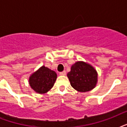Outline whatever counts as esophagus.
<instances>
[{"label":"esophagus","mask_w":127,"mask_h":127,"mask_svg":"<svg viewBox=\"0 0 127 127\" xmlns=\"http://www.w3.org/2000/svg\"><path fill=\"white\" fill-rule=\"evenodd\" d=\"M66 74V71H63V72H59L60 76H65Z\"/></svg>","instance_id":"obj_1"}]
</instances>
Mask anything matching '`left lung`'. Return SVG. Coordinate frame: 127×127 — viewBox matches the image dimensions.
<instances>
[{
  "label": "left lung",
  "mask_w": 127,
  "mask_h": 127,
  "mask_svg": "<svg viewBox=\"0 0 127 127\" xmlns=\"http://www.w3.org/2000/svg\"><path fill=\"white\" fill-rule=\"evenodd\" d=\"M67 76L73 88L80 92H86L95 86L97 74L91 65L78 61L72 66Z\"/></svg>",
  "instance_id": "obj_1"
}]
</instances>
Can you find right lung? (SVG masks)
<instances>
[{
	"label": "right lung",
	"mask_w": 127,
	"mask_h": 127,
	"mask_svg": "<svg viewBox=\"0 0 127 127\" xmlns=\"http://www.w3.org/2000/svg\"><path fill=\"white\" fill-rule=\"evenodd\" d=\"M57 79L55 71L43 66L29 79L32 88L38 94H45L53 88Z\"/></svg>",
	"instance_id": "1"
}]
</instances>
